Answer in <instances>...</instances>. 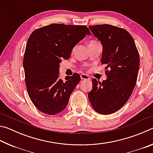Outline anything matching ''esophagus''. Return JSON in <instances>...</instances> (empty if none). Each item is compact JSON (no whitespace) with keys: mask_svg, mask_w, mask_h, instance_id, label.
Wrapping results in <instances>:
<instances>
[{"mask_svg":"<svg viewBox=\"0 0 153 153\" xmlns=\"http://www.w3.org/2000/svg\"><path fill=\"white\" fill-rule=\"evenodd\" d=\"M80 77H81V79L82 80H84V79H85V80H89L90 79V77L88 76V75H86V74H82L81 76H80Z\"/></svg>","mask_w":153,"mask_h":153,"instance_id":"1","label":"esophagus"}]
</instances>
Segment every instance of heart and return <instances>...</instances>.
Returning <instances> with one entry per match:
<instances>
[{"label":"heart","mask_w":153,"mask_h":153,"mask_svg":"<svg viewBox=\"0 0 153 153\" xmlns=\"http://www.w3.org/2000/svg\"><path fill=\"white\" fill-rule=\"evenodd\" d=\"M97 41H91V42L89 43V45H91V44H94V43H97Z\"/></svg>","instance_id":"b5f03b06"}]
</instances>
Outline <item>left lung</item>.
Here are the masks:
<instances>
[{"mask_svg":"<svg viewBox=\"0 0 153 153\" xmlns=\"http://www.w3.org/2000/svg\"><path fill=\"white\" fill-rule=\"evenodd\" d=\"M88 27L102 45L101 63L107 66V78L102 82L93 79L88 97L97 113L108 115L120 109L133 92L140 67L139 53L127 30L108 24Z\"/></svg>","mask_w":153,"mask_h":153,"instance_id":"obj_1","label":"left lung"}]
</instances>
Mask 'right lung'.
Listing matches in <instances>:
<instances>
[{
  "instance_id": "obj_1",
  "label": "right lung",
  "mask_w": 153,
  "mask_h": 153,
  "mask_svg": "<svg viewBox=\"0 0 153 153\" xmlns=\"http://www.w3.org/2000/svg\"><path fill=\"white\" fill-rule=\"evenodd\" d=\"M86 35L90 32L85 25L52 24L34 30L28 38L23 62L25 84L31 100L41 112L55 115L67 107L81 77L75 73L59 79V64L70 57Z\"/></svg>"
}]
</instances>
